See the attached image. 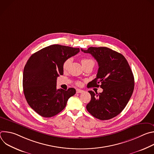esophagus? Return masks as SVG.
I'll return each instance as SVG.
<instances>
[{"label": "esophagus", "instance_id": "34e87169", "mask_svg": "<svg viewBox=\"0 0 154 154\" xmlns=\"http://www.w3.org/2000/svg\"><path fill=\"white\" fill-rule=\"evenodd\" d=\"M76 92H77V93H82L83 92V91L82 90H80V89H77Z\"/></svg>", "mask_w": 154, "mask_h": 154}]
</instances>
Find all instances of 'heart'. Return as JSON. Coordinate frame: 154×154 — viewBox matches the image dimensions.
I'll return each instance as SVG.
<instances>
[{"mask_svg":"<svg viewBox=\"0 0 154 154\" xmlns=\"http://www.w3.org/2000/svg\"><path fill=\"white\" fill-rule=\"evenodd\" d=\"M70 59H67L66 60H65L64 62L63 63V69L64 70H66L68 67H69V65L70 64ZM81 63L82 64V65H85L86 64H88V63H94V61L91 59H90V58H82L81 60Z\"/></svg>","mask_w":154,"mask_h":154,"instance_id":"1","label":"heart"}]
</instances>
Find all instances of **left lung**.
Segmentation results:
<instances>
[{"mask_svg":"<svg viewBox=\"0 0 154 154\" xmlns=\"http://www.w3.org/2000/svg\"><path fill=\"white\" fill-rule=\"evenodd\" d=\"M84 53L90 54L97 61V77L88 84V88L100 86L102 93L89 91L91 98L86 109L100 120L118 115L128 102L134 90V77L125 58L105 47H90Z\"/></svg>","mask_w":154,"mask_h":154,"instance_id":"left-lung-1","label":"left lung"}]
</instances>
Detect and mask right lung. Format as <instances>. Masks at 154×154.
Listing matches in <instances>:
<instances>
[{
    "instance_id": "obj_1",
    "label": "right lung",
    "mask_w": 154,
    "mask_h": 154,
    "mask_svg": "<svg viewBox=\"0 0 154 154\" xmlns=\"http://www.w3.org/2000/svg\"><path fill=\"white\" fill-rule=\"evenodd\" d=\"M80 52L79 48L54 45L32 54L23 72V90L30 106L42 117L61 112L76 91L57 88V79L63 74L65 60Z\"/></svg>"
}]
</instances>
